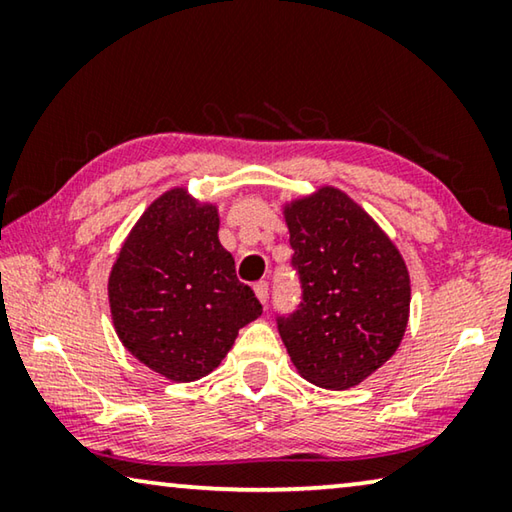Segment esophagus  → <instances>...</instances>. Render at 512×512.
<instances>
[{
    "label": "esophagus",
    "mask_w": 512,
    "mask_h": 512,
    "mask_svg": "<svg viewBox=\"0 0 512 512\" xmlns=\"http://www.w3.org/2000/svg\"><path fill=\"white\" fill-rule=\"evenodd\" d=\"M253 291H255L257 300L262 302V305H266V298H268V284H266V282H257L255 287H253Z\"/></svg>",
    "instance_id": "1"
}]
</instances>
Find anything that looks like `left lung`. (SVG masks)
I'll use <instances>...</instances> for the list:
<instances>
[{"instance_id":"left-lung-1","label":"left lung","mask_w":512,"mask_h":512,"mask_svg":"<svg viewBox=\"0 0 512 512\" xmlns=\"http://www.w3.org/2000/svg\"><path fill=\"white\" fill-rule=\"evenodd\" d=\"M293 266L302 280L296 314L277 320L302 377L348 391L393 357L411 311V277L379 223L332 185L282 203Z\"/></svg>"}]
</instances>
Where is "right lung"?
I'll return each mask as SVG.
<instances>
[{
    "label": "right lung",
    "instance_id": "right-lung-1",
    "mask_svg": "<svg viewBox=\"0 0 512 512\" xmlns=\"http://www.w3.org/2000/svg\"><path fill=\"white\" fill-rule=\"evenodd\" d=\"M219 207L187 187L155 198L128 232L108 275V302L124 348L171 381L221 366L239 329L262 316L219 241Z\"/></svg>",
    "mask_w": 512,
    "mask_h": 512
}]
</instances>
